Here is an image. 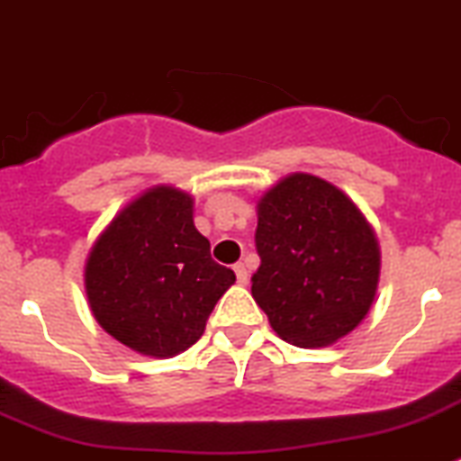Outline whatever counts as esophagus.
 <instances>
[{
    "instance_id": "obj_1",
    "label": "esophagus",
    "mask_w": 461,
    "mask_h": 461,
    "mask_svg": "<svg viewBox=\"0 0 461 461\" xmlns=\"http://www.w3.org/2000/svg\"><path fill=\"white\" fill-rule=\"evenodd\" d=\"M234 273H236V280H239V285H248V268L246 264H234Z\"/></svg>"
}]
</instances>
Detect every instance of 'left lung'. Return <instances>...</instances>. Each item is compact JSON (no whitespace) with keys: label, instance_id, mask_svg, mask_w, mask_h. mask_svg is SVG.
Instances as JSON below:
<instances>
[{"label":"left lung","instance_id":"left-lung-1","mask_svg":"<svg viewBox=\"0 0 461 461\" xmlns=\"http://www.w3.org/2000/svg\"><path fill=\"white\" fill-rule=\"evenodd\" d=\"M261 264L252 296L296 347H326L358 326L379 282L375 231L354 202L310 174H292L257 204Z\"/></svg>","mask_w":461,"mask_h":461}]
</instances>
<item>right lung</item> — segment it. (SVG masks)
<instances>
[{"label": "right lung", "instance_id": "add662e5", "mask_svg": "<svg viewBox=\"0 0 461 461\" xmlns=\"http://www.w3.org/2000/svg\"><path fill=\"white\" fill-rule=\"evenodd\" d=\"M194 230L193 200L153 188L128 204L91 248L85 287L103 329L147 356H174L202 338L215 303L234 285Z\"/></svg>", "mask_w": 461, "mask_h": 461}]
</instances>
